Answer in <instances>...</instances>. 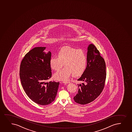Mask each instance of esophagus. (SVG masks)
Instances as JSON below:
<instances>
[{
	"instance_id": "obj_1",
	"label": "esophagus",
	"mask_w": 132,
	"mask_h": 132,
	"mask_svg": "<svg viewBox=\"0 0 132 132\" xmlns=\"http://www.w3.org/2000/svg\"><path fill=\"white\" fill-rule=\"evenodd\" d=\"M64 84H69V83H70V82H69V81L64 82Z\"/></svg>"
}]
</instances>
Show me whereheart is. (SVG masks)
I'll return each mask as SVG.
<instances>
[{
  "instance_id": "heart-1",
  "label": "heart",
  "mask_w": 132,
  "mask_h": 132,
  "mask_svg": "<svg viewBox=\"0 0 132 132\" xmlns=\"http://www.w3.org/2000/svg\"><path fill=\"white\" fill-rule=\"evenodd\" d=\"M49 63L51 68L55 71L60 70L64 64L65 67L56 72L54 77L55 80L67 81L73 74L78 76L84 72L87 58L83 50L66 47L58 52L57 57H52Z\"/></svg>"
}]
</instances>
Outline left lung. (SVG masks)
Listing matches in <instances>:
<instances>
[{
  "label": "left lung",
  "instance_id": "obj_1",
  "mask_svg": "<svg viewBox=\"0 0 132 132\" xmlns=\"http://www.w3.org/2000/svg\"><path fill=\"white\" fill-rule=\"evenodd\" d=\"M87 58L86 69L78 79L83 83L79 85L78 93L73 98L79 104H87L96 99L102 91L106 80L104 59L93 44L88 46Z\"/></svg>",
  "mask_w": 132,
  "mask_h": 132
}]
</instances>
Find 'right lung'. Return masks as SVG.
I'll list each match as a JSON object with an SVG mask.
<instances>
[{"label":"right lung","instance_id":"add662e5","mask_svg":"<svg viewBox=\"0 0 132 132\" xmlns=\"http://www.w3.org/2000/svg\"><path fill=\"white\" fill-rule=\"evenodd\" d=\"M46 47H35L25 55L20 66V76L25 92L38 104L45 105L54 101L60 82L47 80L52 77L51 52Z\"/></svg>","mask_w":132,"mask_h":132}]
</instances>
